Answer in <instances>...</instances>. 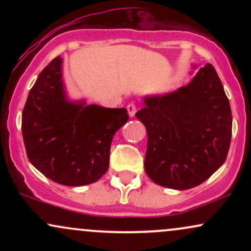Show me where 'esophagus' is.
Instances as JSON below:
<instances>
[{
    "mask_svg": "<svg viewBox=\"0 0 251 251\" xmlns=\"http://www.w3.org/2000/svg\"><path fill=\"white\" fill-rule=\"evenodd\" d=\"M127 112H128V116L131 118H133L135 112H137V106H135L133 102L128 103V105H127Z\"/></svg>",
    "mask_w": 251,
    "mask_h": 251,
    "instance_id": "esophagus-1",
    "label": "esophagus"
}]
</instances>
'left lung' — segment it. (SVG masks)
<instances>
[{
    "label": "left lung",
    "mask_w": 251,
    "mask_h": 251,
    "mask_svg": "<svg viewBox=\"0 0 251 251\" xmlns=\"http://www.w3.org/2000/svg\"><path fill=\"white\" fill-rule=\"evenodd\" d=\"M144 103L135 117L148 132L144 168L152 181L188 190L223 165L231 142L232 116L214 66H204L177 91L146 96Z\"/></svg>",
    "instance_id": "obj_1"
}]
</instances>
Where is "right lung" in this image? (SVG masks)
<instances>
[{"instance_id":"1","label":"right lung","mask_w":251,"mask_h":251,"mask_svg":"<svg viewBox=\"0 0 251 251\" xmlns=\"http://www.w3.org/2000/svg\"><path fill=\"white\" fill-rule=\"evenodd\" d=\"M127 120L126 108L71 100L62 79V57L57 56L39 74L22 111L27 157L61 185L92 184L107 171L113 135Z\"/></svg>"}]
</instances>
